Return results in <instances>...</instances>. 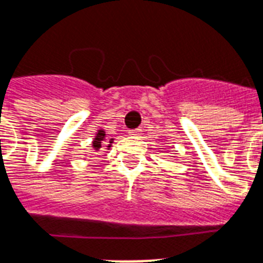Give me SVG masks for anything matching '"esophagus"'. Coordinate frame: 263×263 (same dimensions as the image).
Instances as JSON below:
<instances>
[{
	"label": "esophagus",
	"instance_id": "1",
	"mask_svg": "<svg viewBox=\"0 0 263 263\" xmlns=\"http://www.w3.org/2000/svg\"><path fill=\"white\" fill-rule=\"evenodd\" d=\"M142 132H143L142 128H136V129H131V131L128 132V134L132 136H140L142 135Z\"/></svg>",
	"mask_w": 263,
	"mask_h": 263
}]
</instances>
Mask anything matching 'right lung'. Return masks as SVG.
<instances>
[{"instance_id":"add662e5","label":"right lung","mask_w":263,"mask_h":263,"mask_svg":"<svg viewBox=\"0 0 263 263\" xmlns=\"http://www.w3.org/2000/svg\"><path fill=\"white\" fill-rule=\"evenodd\" d=\"M107 136H105L104 129H98L96 132V136H95L93 142H92V148L96 152H99L100 149H103L104 147H107V149H109L112 147V143H114V139H109V142H107ZM105 149V148H104Z\"/></svg>"}]
</instances>
